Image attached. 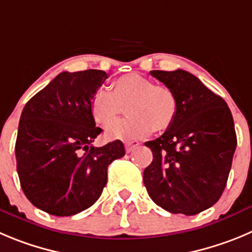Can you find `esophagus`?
<instances>
[{
    "label": "esophagus",
    "instance_id": "1",
    "mask_svg": "<svg viewBox=\"0 0 252 252\" xmlns=\"http://www.w3.org/2000/svg\"><path fill=\"white\" fill-rule=\"evenodd\" d=\"M124 147H126V152L130 153V152H133L135 148L139 147V143H138V142H126V143H124Z\"/></svg>",
    "mask_w": 252,
    "mask_h": 252
}]
</instances>
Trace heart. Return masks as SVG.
Segmentation results:
<instances>
[{"mask_svg":"<svg viewBox=\"0 0 252 252\" xmlns=\"http://www.w3.org/2000/svg\"><path fill=\"white\" fill-rule=\"evenodd\" d=\"M128 118L113 124L105 137L112 140H137L154 129L164 131L173 124L178 112V99L170 88L139 74H126L112 83V92L99 89L91 100L94 121L110 126L123 112Z\"/></svg>","mask_w":252,"mask_h":252,"instance_id":"obj_1","label":"heart"}]
</instances>
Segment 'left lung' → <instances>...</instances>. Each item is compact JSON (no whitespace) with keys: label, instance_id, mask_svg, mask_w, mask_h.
Returning <instances> with one entry per match:
<instances>
[{"label":"left lung","instance_id":"1","mask_svg":"<svg viewBox=\"0 0 252 252\" xmlns=\"http://www.w3.org/2000/svg\"><path fill=\"white\" fill-rule=\"evenodd\" d=\"M175 93L178 112L161 137L145 143L153 161L143 179L152 200L173 214L195 215L220 199L236 149L226 102L183 69L152 70Z\"/></svg>","mask_w":252,"mask_h":252}]
</instances>
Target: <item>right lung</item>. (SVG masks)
<instances>
[{
  "label": "right lung",
  "instance_id": "obj_1",
  "mask_svg": "<svg viewBox=\"0 0 252 252\" xmlns=\"http://www.w3.org/2000/svg\"><path fill=\"white\" fill-rule=\"evenodd\" d=\"M104 70L62 72L26 103L18 124L16 160L21 188L36 208L76 215L99 199L107 170L126 149L121 140L95 148L91 100Z\"/></svg>",
  "mask_w": 252,
  "mask_h": 252
}]
</instances>
